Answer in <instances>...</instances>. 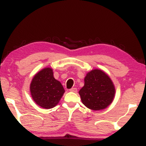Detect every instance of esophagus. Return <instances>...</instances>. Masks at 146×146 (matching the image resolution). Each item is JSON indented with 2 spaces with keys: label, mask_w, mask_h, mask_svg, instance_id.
Listing matches in <instances>:
<instances>
[{
  "label": "esophagus",
  "mask_w": 146,
  "mask_h": 146,
  "mask_svg": "<svg viewBox=\"0 0 146 146\" xmlns=\"http://www.w3.org/2000/svg\"><path fill=\"white\" fill-rule=\"evenodd\" d=\"M69 90L71 92H74V93H77V92H78V89H77V88H72Z\"/></svg>",
  "instance_id": "obj_1"
}]
</instances>
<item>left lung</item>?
<instances>
[{"instance_id":"left-lung-1","label":"left lung","mask_w":146,"mask_h":146,"mask_svg":"<svg viewBox=\"0 0 146 146\" xmlns=\"http://www.w3.org/2000/svg\"><path fill=\"white\" fill-rule=\"evenodd\" d=\"M115 87L101 70H92L84 78V86L79 91L84 105L93 110L104 109L113 102Z\"/></svg>"}]
</instances>
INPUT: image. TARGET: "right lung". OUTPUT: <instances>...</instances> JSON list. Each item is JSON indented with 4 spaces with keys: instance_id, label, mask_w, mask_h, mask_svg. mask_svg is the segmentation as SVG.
<instances>
[{
    "instance_id": "right-lung-1",
    "label": "right lung",
    "mask_w": 146,
    "mask_h": 146,
    "mask_svg": "<svg viewBox=\"0 0 146 146\" xmlns=\"http://www.w3.org/2000/svg\"><path fill=\"white\" fill-rule=\"evenodd\" d=\"M30 91L37 104L49 109L58 104L65 90L61 83L53 77V70L45 68L33 77Z\"/></svg>"
}]
</instances>
